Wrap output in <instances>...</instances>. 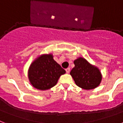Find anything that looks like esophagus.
Listing matches in <instances>:
<instances>
[{"instance_id": "esophagus-1", "label": "esophagus", "mask_w": 123, "mask_h": 123, "mask_svg": "<svg viewBox=\"0 0 123 123\" xmlns=\"http://www.w3.org/2000/svg\"><path fill=\"white\" fill-rule=\"evenodd\" d=\"M66 73H70V68H67L66 69Z\"/></svg>"}]
</instances>
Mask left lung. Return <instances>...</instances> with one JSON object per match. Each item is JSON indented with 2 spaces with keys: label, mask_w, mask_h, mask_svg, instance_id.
<instances>
[{
  "label": "left lung",
  "mask_w": 123,
  "mask_h": 123,
  "mask_svg": "<svg viewBox=\"0 0 123 123\" xmlns=\"http://www.w3.org/2000/svg\"><path fill=\"white\" fill-rule=\"evenodd\" d=\"M74 64L75 66L71 70L70 74L77 86L86 90L98 87L103 77L98 68L81 57L76 59Z\"/></svg>",
  "instance_id": "8db88e82"
}]
</instances>
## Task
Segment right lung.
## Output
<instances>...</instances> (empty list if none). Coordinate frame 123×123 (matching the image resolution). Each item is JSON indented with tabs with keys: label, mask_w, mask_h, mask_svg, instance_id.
I'll list each match as a JSON object with an SVG mask.
<instances>
[{
	"label": "right lung",
	"mask_w": 123,
	"mask_h": 123,
	"mask_svg": "<svg viewBox=\"0 0 123 123\" xmlns=\"http://www.w3.org/2000/svg\"><path fill=\"white\" fill-rule=\"evenodd\" d=\"M66 71L53 59L52 54H42L30 65L28 78L33 87L39 90L49 89L56 85Z\"/></svg>",
	"instance_id": "add662e5"
}]
</instances>
